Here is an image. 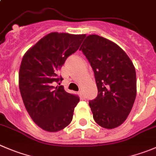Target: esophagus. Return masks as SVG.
<instances>
[{
	"label": "esophagus",
	"instance_id": "1",
	"mask_svg": "<svg viewBox=\"0 0 156 156\" xmlns=\"http://www.w3.org/2000/svg\"><path fill=\"white\" fill-rule=\"evenodd\" d=\"M78 94H79V96H80V98H81V100H84V99H85V97H84V93H83V91H82V90H80V91L78 92Z\"/></svg>",
	"mask_w": 156,
	"mask_h": 156
}]
</instances>
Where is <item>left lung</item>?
<instances>
[{
  "mask_svg": "<svg viewBox=\"0 0 156 156\" xmlns=\"http://www.w3.org/2000/svg\"><path fill=\"white\" fill-rule=\"evenodd\" d=\"M94 72L98 94L89 101L93 118L105 129H114L127 118L136 96L133 62L116 43L89 35L80 47Z\"/></svg>",
  "mask_w": 156,
  "mask_h": 156,
  "instance_id": "1",
  "label": "left lung"
}]
</instances>
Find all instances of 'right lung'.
I'll list each match as a JSON object with an SVG mask.
<instances>
[{
    "label": "right lung",
    "mask_w": 156,
    "mask_h": 156,
    "mask_svg": "<svg viewBox=\"0 0 156 156\" xmlns=\"http://www.w3.org/2000/svg\"><path fill=\"white\" fill-rule=\"evenodd\" d=\"M85 34L53 32L27 51L19 71V88L24 106L38 126L47 132L62 130L72 122L79 98L65 90L58 72L76 52ZM60 85V83H59Z\"/></svg>",
    "instance_id": "obj_1"
}]
</instances>
